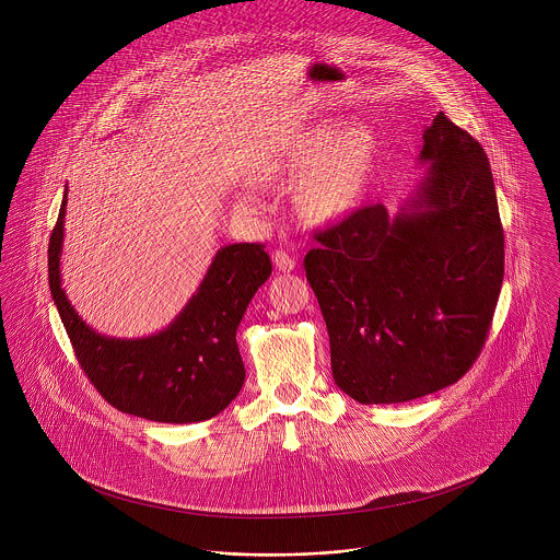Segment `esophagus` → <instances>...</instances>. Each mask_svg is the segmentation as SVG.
Masks as SVG:
<instances>
[{"mask_svg":"<svg viewBox=\"0 0 560 560\" xmlns=\"http://www.w3.org/2000/svg\"><path fill=\"white\" fill-rule=\"evenodd\" d=\"M273 265H276V269H278V271L289 273V271H293V269H295V258H293V256H289V254H287V252H282V249H276V252H273Z\"/></svg>","mask_w":560,"mask_h":560,"instance_id":"obj_1","label":"esophagus"}]
</instances>
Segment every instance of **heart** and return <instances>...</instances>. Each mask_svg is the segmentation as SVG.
<instances>
[{
  "label": "heart",
  "mask_w": 560,
  "mask_h": 560,
  "mask_svg": "<svg viewBox=\"0 0 560 560\" xmlns=\"http://www.w3.org/2000/svg\"><path fill=\"white\" fill-rule=\"evenodd\" d=\"M380 161V140L362 122L315 127L276 153L254 163V187H282L291 180V209L298 222L325 229L349 218L364 200Z\"/></svg>",
  "instance_id": "heart-1"
}]
</instances>
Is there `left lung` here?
<instances>
[{"label": "left lung", "mask_w": 560, "mask_h": 560, "mask_svg": "<svg viewBox=\"0 0 560 560\" xmlns=\"http://www.w3.org/2000/svg\"><path fill=\"white\" fill-rule=\"evenodd\" d=\"M429 163L390 215L364 207L304 258L329 334L336 386L364 405L420 399L479 358L504 278V233L479 142L444 112L422 133Z\"/></svg>", "instance_id": "left-lung-1"}]
</instances>
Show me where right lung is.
Returning <instances> with one entry per match:
<instances>
[{
    "label": "right lung",
    "instance_id": "1",
    "mask_svg": "<svg viewBox=\"0 0 560 560\" xmlns=\"http://www.w3.org/2000/svg\"><path fill=\"white\" fill-rule=\"evenodd\" d=\"M65 215L67 191L49 240V289L81 369L101 397L125 413L172 424L224 411L245 382L237 327L254 293L271 276L265 247H220L198 291L167 327L147 338H112L81 319L62 289Z\"/></svg>",
    "mask_w": 560,
    "mask_h": 560
}]
</instances>
